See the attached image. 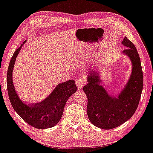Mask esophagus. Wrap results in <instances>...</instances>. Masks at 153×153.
Returning a JSON list of instances; mask_svg holds the SVG:
<instances>
[{"label": "esophagus", "mask_w": 153, "mask_h": 153, "mask_svg": "<svg viewBox=\"0 0 153 153\" xmlns=\"http://www.w3.org/2000/svg\"><path fill=\"white\" fill-rule=\"evenodd\" d=\"M85 83H86L85 80L84 79H82V78L78 79V80H76V82H75V84H76V85L78 88H82V87L85 85Z\"/></svg>", "instance_id": "34e87169"}]
</instances>
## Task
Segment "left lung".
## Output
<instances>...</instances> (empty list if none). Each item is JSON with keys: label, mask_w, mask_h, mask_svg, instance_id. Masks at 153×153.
<instances>
[{"label": "left lung", "mask_w": 153, "mask_h": 153, "mask_svg": "<svg viewBox=\"0 0 153 153\" xmlns=\"http://www.w3.org/2000/svg\"><path fill=\"white\" fill-rule=\"evenodd\" d=\"M121 43L127 48L123 53L131 61L132 72L117 97L110 96L102 85V80L97 71L98 69L89 73L88 83L83 87L88 97L87 113L90 122L98 128L107 130L119 126L134 114L143 86L140 59L136 46L126 36Z\"/></svg>", "instance_id": "obj_1"}]
</instances>
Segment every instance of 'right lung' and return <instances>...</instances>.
Returning a JSON list of instances; mask_svg holds the SVG:
<instances>
[{"label": "right lung", "instance_id": "right-lung-1", "mask_svg": "<svg viewBox=\"0 0 153 153\" xmlns=\"http://www.w3.org/2000/svg\"><path fill=\"white\" fill-rule=\"evenodd\" d=\"M25 41L13 53L7 73V89L10 103L17 114L25 122L38 129H46L56 126L63 113L65 103L75 93L77 87L73 80L59 83L45 100L36 104H25L20 99L13 82V71L16 57Z\"/></svg>", "mask_w": 153, "mask_h": 153}]
</instances>
